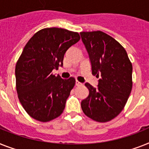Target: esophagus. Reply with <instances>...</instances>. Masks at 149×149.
Here are the masks:
<instances>
[{
  "mask_svg": "<svg viewBox=\"0 0 149 149\" xmlns=\"http://www.w3.org/2000/svg\"><path fill=\"white\" fill-rule=\"evenodd\" d=\"M75 84L77 86H81L82 84H83L81 83V82H79V81H75Z\"/></svg>",
  "mask_w": 149,
  "mask_h": 149,
  "instance_id": "1",
  "label": "esophagus"
}]
</instances>
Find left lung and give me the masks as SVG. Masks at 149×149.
I'll return each mask as SVG.
<instances>
[{
    "label": "left lung",
    "mask_w": 149,
    "mask_h": 149,
    "mask_svg": "<svg viewBox=\"0 0 149 149\" xmlns=\"http://www.w3.org/2000/svg\"><path fill=\"white\" fill-rule=\"evenodd\" d=\"M82 42L99 77L94 88L85 83L89 95L81 101L84 113L100 123L113 120L126 105L132 87V65L127 52L116 39L101 31L81 32Z\"/></svg>",
    "instance_id": "obj_1"
}]
</instances>
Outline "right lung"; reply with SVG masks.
<instances>
[{"label": "right lung", "mask_w": 149, "mask_h": 149, "mask_svg": "<svg viewBox=\"0 0 149 149\" xmlns=\"http://www.w3.org/2000/svg\"><path fill=\"white\" fill-rule=\"evenodd\" d=\"M80 40L77 33L61 28H45L29 39L15 68L18 98L33 119L49 122L59 116L75 79L52 74L63 66L66 51Z\"/></svg>", "instance_id": "obj_1"}]
</instances>
